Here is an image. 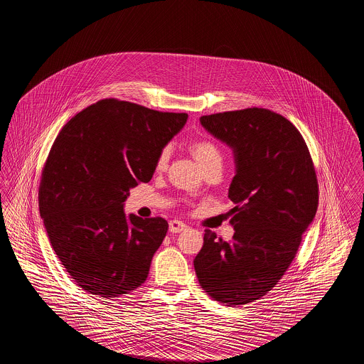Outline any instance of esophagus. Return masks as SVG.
<instances>
[{
  "instance_id": "esophagus-1",
  "label": "esophagus",
  "mask_w": 364,
  "mask_h": 364,
  "mask_svg": "<svg viewBox=\"0 0 364 364\" xmlns=\"http://www.w3.org/2000/svg\"><path fill=\"white\" fill-rule=\"evenodd\" d=\"M186 229H187V225H186L184 223L178 221V220H172V221L169 223V230H171L172 233H180V232H183V230H186Z\"/></svg>"
}]
</instances>
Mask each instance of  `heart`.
<instances>
[{"mask_svg": "<svg viewBox=\"0 0 364 364\" xmlns=\"http://www.w3.org/2000/svg\"><path fill=\"white\" fill-rule=\"evenodd\" d=\"M193 150V156L196 158V161L200 164V166H206L211 162H221L223 156H221V151L220 149L210 140H199L193 144L192 147ZM171 151H172V147L171 146H165L159 154L156 156V168L162 169L166 166L168 161H169V156H171Z\"/></svg>", "mask_w": 364, "mask_h": 364, "instance_id": "b5f03b06", "label": "heart"}]
</instances>
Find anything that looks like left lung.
Masks as SVG:
<instances>
[{"label":"left lung","instance_id":"left-lung-1","mask_svg":"<svg viewBox=\"0 0 364 364\" xmlns=\"http://www.w3.org/2000/svg\"><path fill=\"white\" fill-rule=\"evenodd\" d=\"M200 124L233 151L228 196L236 206L232 240L206 229L195 272L214 300L247 304L272 291L294 259L316 214V174L297 128L269 109L202 116Z\"/></svg>","mask_w":364,"mask_h":364}]
</instances>
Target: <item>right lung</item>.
<instances>
[{
	"label": "right lung",
	"instance_id": "right-lung-1",
	"mask_svg": "<svg viewBox=\"0 0 364 364\" xmlns=\"http://www.w3.org/2000/svg\"><path fill=\"white\" fill-rule=\"evenodd\" d=\"M187 119L109 98L72 117L54 140L39 213L57 258L88 294L117 297L149 276L168 223L127 217L124 202L138 183L151 180L159 151Z\"/></svg>",
	"mask_w": 364,
	"mask_h": 364
}]
</instances>
